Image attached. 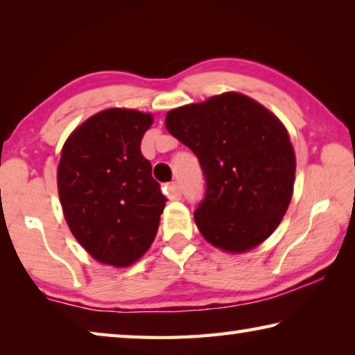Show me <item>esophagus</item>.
Returning <instances> with one entry per match:
<instances>
[{
    "instance_id": "obj_1",
    "label": "esophagus",
    "mask_w": 355,
    "mask_h": 355,
    "mask_svg": "<svg viewBox=\"0 0 355 355\" xmlns=\"http://www.w3.org/2000/svg\"><path fill=\"white\" fill-rule=\"evenodd\" d=\"M166 189H167V197L172 200H177L182 197V189H180V184L177 182H172L167 184Z\"/></svg>"
}]
</instances>
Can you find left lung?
Masks as SVG:
<instances>
[{
    "label": "left lung",
    "mask_w": 355,
    "mask_h": 355,
    "mask_svg": "<svg viewBox=\"0 0 355 355\" xmlns=\"http://www.w3.org/2000/svg\"><path fill=\"white\" fill-rule=\"evenodd\" d=\"M199 158L205 197L194 211L203 238L248 252L272 235L291 202L296 156L284 123L248 95L225 92L166 116Z\"/></svg>",
    "instance_id": "left-lung-1"
}]
</instances>
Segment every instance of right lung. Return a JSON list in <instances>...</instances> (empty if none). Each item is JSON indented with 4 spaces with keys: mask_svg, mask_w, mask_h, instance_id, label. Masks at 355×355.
Instances as JSON below:
<instances>
[{
    "mask_svg": "<svg viewBox=\"0 0 355 355\" xmlns=\"http://www.w3.org/2000/svg\"><path fill=\"white\" fill-rule=\"evenodd\" d=\"M152 114L111 107L65 141L58 191L70 232L95 260L116 268L146 254L167 199L141 153Z\"/></svg>",
    "mask_w": 355,
    "mask_h": 355,
    "instance_id": "right-lung-1",
    "label": "right lung"
}]
</instances>
